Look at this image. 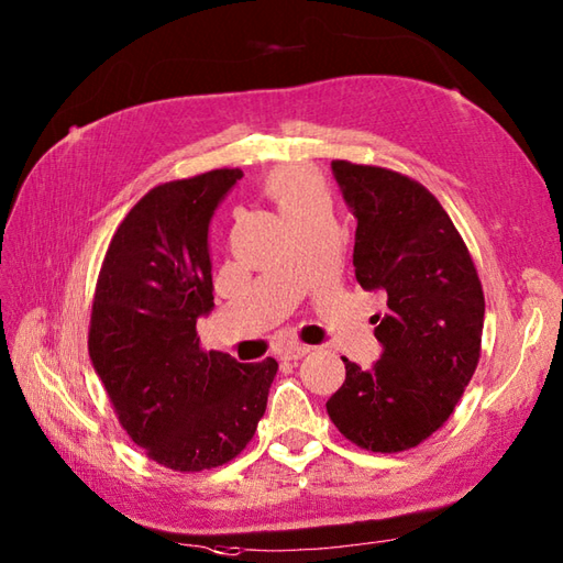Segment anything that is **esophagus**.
<instances>
[{
    "mask_svg": "<svg viewBox=\"0 0 563 563\" xmlns=\"http://www.w3.org/2000/svg\"><path fill=\"white\" fill-rule=\"evenodd\" d=\"M309 351V345H302V343H290L285 345V349L280 351V357H285V361H300V357H305Z\"/></svg>",
    "mask_w": 563,
    "mask_h": 563,
    "instance_id": "34e87169",
    "label": "esophagus"
}]
</instances>
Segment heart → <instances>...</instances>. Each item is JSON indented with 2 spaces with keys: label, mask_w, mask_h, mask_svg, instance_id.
Instances as JSON below:
<instances>
[{
  "label": "heart",
  "mask_w": 563,
  "mask_h": 563,
  "mask_svg": "<svg viewBox=\"0 0 563 563\" xmlns=\"http://www.w3.org/2000/svg\"><path fill=\"white\" fill-rule=\"evenodd\" d=\"M268 196L288 222L327 206V188L321 186L314 174L297 169V166L280 169L271 176Z\"/></svg>",
  "instance_id": "heart-1"
}]
</instances>
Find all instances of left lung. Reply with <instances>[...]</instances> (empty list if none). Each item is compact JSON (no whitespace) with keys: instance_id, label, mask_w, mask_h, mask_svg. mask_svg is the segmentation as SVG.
I'll list each match as a JSON object with an SVG mask.
<instances>
[{"instance_id":"8db88e82","label":"left lung","mask_w":563,"mask_h":563,"mask_svg":"<svg viewBox=\"0 0 563 563\" xmlns=\"http://www.w3.org/2000/svg\"><path fill=\"white\" fill-rule=\"evenodd\" d=\"M331 172L357 220L355 278L387 295V312L373 317L379 361L363 369L343 357L345 382L327 411L355 445L401 452L433 435L470 385L482 351V283L428 188L343 159Z\"/></svg>"}]
</instances>
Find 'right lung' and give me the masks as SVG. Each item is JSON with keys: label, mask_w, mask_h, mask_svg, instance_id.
<instances>
[{"label": "right lung", "mask_w": 563, "mask_h": 563, "mask_svg": "<svg viewBox=\"0 0 563 563\" xmlns=\"http://www.w3.org/2000/svg\"><path fill=\"white\" fill-rule=\"evenodd\" d=\"M242 176L214 169L152 188L115 230L93 295L91 365L135 445L176 472L234 460L278 373L273 357L206 353L196 331L214 307L210 220Z\"/></svg>", "instance_id": "1"}]
</instances>
